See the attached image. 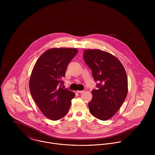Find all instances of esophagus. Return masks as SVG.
I'll return each instance as SVG.
<instances>
[{"instance_id": "34e87169", "label": "esophagus", "mask_w": 155, "mask_h": 155, "mask_svg": "<svg viewBox=\"0 0 155 155\" xmlns=\"http://www.w3.org/2000/svg\"><path fill=\"white\" fill-rule=\"evenodd\" d=\"M77 92L78 93H80V94H81V93H83L85 92V90H83V91H77Z\"/></svg>"}]
</instances>
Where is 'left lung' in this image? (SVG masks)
<instances>
[{"label": "left lung", "instance_id": "8db88e82", "mask_svg": "<svg viewBox=\"0 0 155 155\" xmlns=\"http://www.w3.org/2000/svg\"><path fill=\"white\" fill-rule=\"evenodd\" d=\"M83 59L91 70L97 90L91 91L88 103L90 113L105 121L113 117L124 102L128 91L126 71L120 60L108 52L98 49L84 50Z\"/></svg>", "mask_w": 155, "mask_h": 155}]
</instances>
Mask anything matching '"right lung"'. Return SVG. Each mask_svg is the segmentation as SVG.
Segmentation results:
<instances>
[{
	"instance_id": "1",
	"label": "right lung",
	"mask_w": 155,
	"mask_h": 155,
	"mask_svg": "<svg viewBox=\"0 0 155 155\" xmlns=\"http://www.w3.org/2000/svg\"><path fill=\"white\" fill-rule=\"evenodd\" d=\"M78 50L53 48L44 52L35 62L29 79L32 98L41 113L56 121L67 115L75 94L63 89V78Z\"/></svg>"
}]
</instances>
